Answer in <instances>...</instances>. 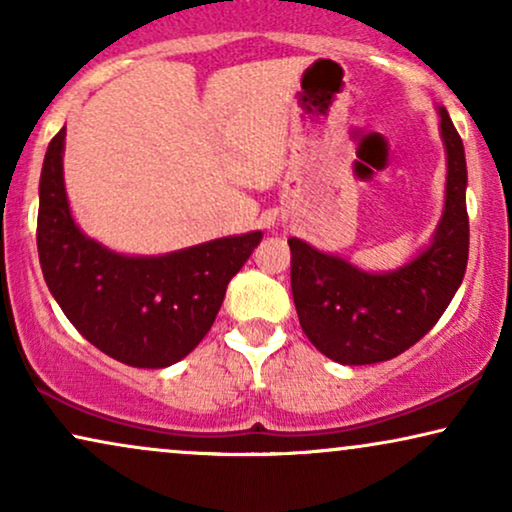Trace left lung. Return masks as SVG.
I'll list each match as a JSON object with an SVG mask.
<instances>
[{
  "instance_id": "obj_1",
  "label": "left lung",
  "mask_w": 512,
  "mask_h": 512,
  "mask_svg": "<svg viewBox=\"0 0 512 512\" xmlns=\"http://www.w3.org/2000/svg\"><path fill=\"white\" fill-rule=\"evenodd\" d=\"M445 207L433 237L408 263L368 272L347 258L291 237V293L300 326L314 347L342 366L389 361L436 326L468 263L466 153L445 107Z\"/></svg>"
}]
</instances>
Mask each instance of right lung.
<instances>
[{
  "label": "right lung",
  "instance_id": "right-lung-1",
  "mask_svg": "<svg viewBox=\"0 0 512 512\" xmlns=\"http://www.w3.org/2000/svg\"><path fill=\"white\" fill-rule=\"evenodd\" d=\"M65 135L48 144L39 179L37 247L48 291L83 338L132 368H167L193 352L221 310L226 286L261 230L158 256L104 247L74 221L67 200Z\"/></svg>",
  "mask_w": 512,
  "mask_h": 512
}]
</instances>
